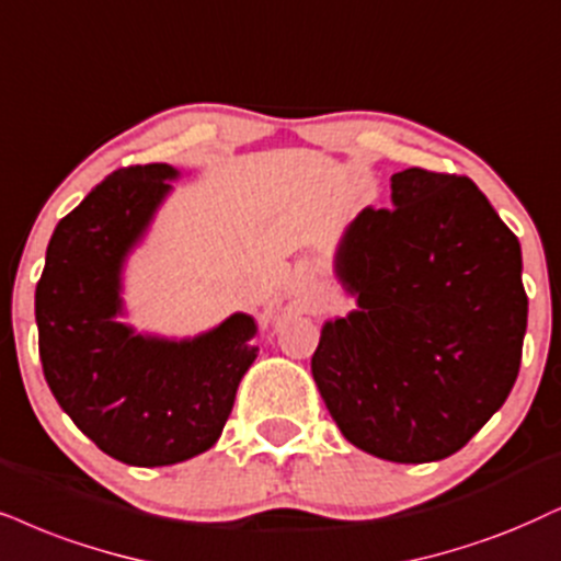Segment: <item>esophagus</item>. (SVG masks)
<instances>
[{
  "label": "esophagus",
  "mask_w": 561,
  "mask_h": 561,
  "mask_svg": "<svg viewBox=\"0 0 561 561\" xmlns=\"http://www.w3.org/2000/svg\"><path fill=\"white\" fill-rule=\"evenodd\" d=\"M295 293H316V279L313 276H302L295 282Z\"/></svg>",
  "instance_id": "obj_1"
}]
</instances>
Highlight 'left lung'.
<instances>
[{
    "mask_svg": "<svg viewBox=\"0 0 561 561\" xmlns=\"http://www.w3.org/2000/svg\"><path fill=\"white\" fill-rule=\"evenodd\" d=\"M391 202L359 211L339 240L333 274L357 308L323 323L310 370L354 448L430 463L463 448L513 391L523 256L471 179L401 170Z\"/></svg>",
    "mask_w": 561,
    "mask_h": 561,
    "instance_id": "1",
    "label": "left lung"
}]
</instances>
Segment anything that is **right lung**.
<instances>
[{"label": "right lung", "instance_id": "add662e5", "mask_svg": "<svg viewBox=\"0 0 561 561\" xmlns=\"http://www.w3.org/2000/svg\"><path fill=\"white\" fill-rule=\"evenodd\" d=\"M179 170L122 168L56 225L35 287L44 375L69 420L111 458L173 466L222 435L240 380L256 359V318L232 313L186 339L124 323V268Z\"/></svg>", "mask_w": 561, "mask_h": 561}]
</instances>
